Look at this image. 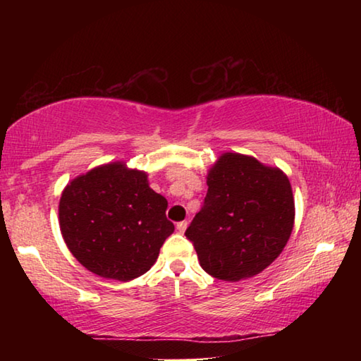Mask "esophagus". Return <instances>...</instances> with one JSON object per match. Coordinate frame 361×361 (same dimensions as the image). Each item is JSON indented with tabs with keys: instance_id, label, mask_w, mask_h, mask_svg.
<instances>
[{
	"instance_id": "obj_1",
	"label": "esophagus",
	"mask_w": 361,
	"mask_h": 361,
	"mask_svg": "<svg viewBox=\"0 0 361 361\" xmlns=\"http://www.w3.org/2000/svg\"><path fill=\"white\" fill-rule=\"evenodd\" d=\"M186 228H188V221H180V223H176V229H178L180 232H185V231H186Z\"/></svg>"
}]
</instances>
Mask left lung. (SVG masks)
<instances>
[{"instance_id":"obj_1","label":"left lung","mask_w":361,"mask_h":361,"mask_svg":"<svg viewBox=\"0 0 361 361\" xmlns=\"http://www.w3.org/2000/svg\"><path fill=\"white\" fill-rule=\"evenodd\" d=\"M202 209L186 229L212 277L239 282L276 261L295 224L288 176L252 156L224 152L207 175Z\"/></svg>"}]
</instances>
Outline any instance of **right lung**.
I'll return each instance as SVG.
<instances>
[{
	"label": "right lung",
	"instance_id": "obj_1",
	"mask_svg": "<svg viewBox=\"0 0 361 361\" xmlns=\"http://www.w3.org/2000/svg\"><path fill=\"white\" fill-rule=\"evenodd\" d=\"M167 199L146 172L111 162L76 176L63 189L59 223L73 256L97 276L129 282L148 272L175 226Z\"/></svg>",
	"mask_w": 361,
	"mask_h": 361
}]
</instances>
